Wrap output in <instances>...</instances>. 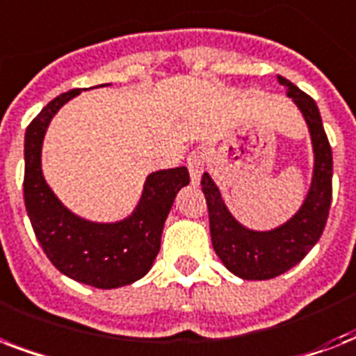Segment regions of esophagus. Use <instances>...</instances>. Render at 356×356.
<instances>
[{
    "label": "esophagus",
    "instance_id": "34e87169",
    "mask_svg": "<svg viewBox=\"0 0 356 356\" xmlns=\"http://www.w3.org/2000/svg\"><path fill=\"white\" fill-rule=\"evenodd\" d=\"M186 166H188L192 183L200 184L203 170H205V155H203L201 151H192L188 155V159H186Z\"/></svg>",
    "mask_w": 356,
    "mask_h": 356
}]
</instances>
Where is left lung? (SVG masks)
<instances>
[{"instance_id": "obj_1", "label": "left lung", "mask_w": 356, "mask_h": 356, "mask_svg": "<svg viewBox=\"0 0 356 356\" xmlns=\"http://www.w3.org/2000/svg\"><path fill=\"white\" fill-rule=\"evenodd\" d=\"M286 86L299 113L303 114L314 151L312 181L303 205L288 222L270 231H253L238 222L222 197V192L209 173H203L201 186L209 207L212 248L231 273L245 281H266L281 275L301 262L314 248L325 229L332 197V151L321 123L318 105L288 79L277 75Z\"/></svg>"}]
</instances>
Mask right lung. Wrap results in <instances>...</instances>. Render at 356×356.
I'll use <instances>...</instances> for the list:
<instances>
[{"mask_svg": "<svg viewBox=\"0 0 356 356\" xmlns=\"http://www.w3.org/2000/svg\"><path fill=\"white\" fill-rule=\"evenodd\" d=\"M79 94L81 88H74L55 97L25 131V209L44 253L60 273L111 290L138 281L151 270L161 249L164 222L190 175L184 166L149 173L138 205L120 222H90L74 214L44 179L42 144L53 116Z\"/></svg>", "mask_w": 356, "mask_h": 356, "instance_id": "obj_1", "label": "right lung"}]
</instances>
